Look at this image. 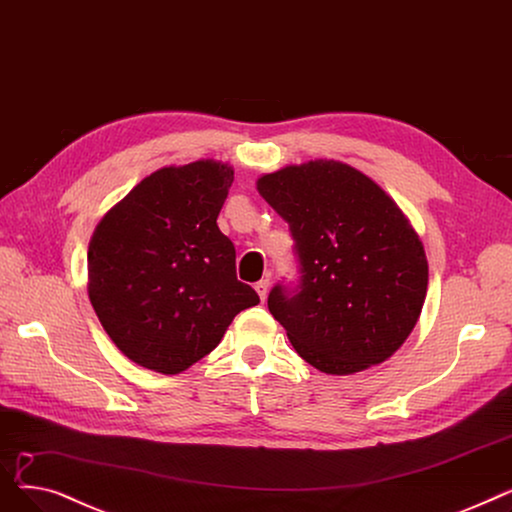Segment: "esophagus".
<instances>
[{"label":"esophagus","instance_id":"obj_1","mask_svg":"<svg viewBox=\"0 0 512 512\" xmlns=\"http://www.w3.org/2000/svg\"><path fill=\"white\" fill-rule=\"evenodd\" d=\"M254 289H256V294L260 296V300L264 302V300H266V294H269V279H260V281L254 285Z\"/></svg>","mask_w":512,"mask_h":512}]
</instances>
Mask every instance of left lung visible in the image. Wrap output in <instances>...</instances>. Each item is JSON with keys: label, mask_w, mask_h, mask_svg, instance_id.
I'll return each mask as SVG.
<instances>
[{"label": "left lung", "mask_w": 512, "mask_h": 512, "mask_svg": "<svg viewBox=\"0 0 512 512\" xmlns=\"http://www.w3.org/2000/svg\"><path fill=\"white\" fill-rule=\"evenodd\" d=\"M258 191L294 239L300 279L269 294L291 346L327 375L387 360L415 329L427 294L423 243L396 202L335 160L285 166L260 177Z\"/></svg>", "instance_id": "1"}]
</instances>
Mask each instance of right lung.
<instances>
[{
    "label": "right lung",
    "mask_w": 512,
    "mask_h": 512,
    "mask_svg": "<svg viewBox=\"0 0 512 512\" xmlns=\"http://www.w3.org/2000/svg\"><path fill=\"white\" fill-rule=\"evenodd\" d=\"M233 168L198 160L135 185L95 227L89 300L116 348L177 375L210 354L235 314L260 302L237 281L235 246L216 225Z\"/></svg>",
    "instance_id": "add662e5"
}]
</instances>
